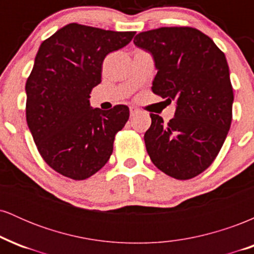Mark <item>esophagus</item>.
Masks as SVG:
<instances>
[{"label": "esophagus", "mask_w": 254, "mask_h": 254, "mask_svg": "<svg viewBox=\"0 0 254 254\" xmlns=\"http://www.w3.org/2000/svg\"><path fill=\"white\" fill-rule=\"evenodd\" d=\"M137 113H138V110L135 109V107H130V116H131V117L136 116Z\"/></svg>", "instance_id": "1"}]
</instances>
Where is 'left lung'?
Masks as SVG:
<instances>
[{
  "label": "left lung",
  "mask_w": 254,
  "mask_h": 254,
  "mask_svg": "<svg viewBox=\"0 0 254 254\" xmlns=\"http://www.w3.org/2000/svg\"><path fill=\"white\" fill-rule=\"evenodd\" d=\"M133 44L154 58L153 92L177 105L167 124L150 115L144 133L150 160L167 176L191 179L212 164L232 123L234 94L226 56L211 38L192 27L141 32Z\"/></svg>",
  "instance_id": "1"
}]
</instances>
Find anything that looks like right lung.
Here are the masks:
<instances>
[{
    "instance_id": "add662e5",
    "label": "right lung",
    "mask_w": 254,
    "mask_h": 254,
    "mask_svg": "<svg viewBox=\"0 0 254 254\" xmlns=\"http://www.w3.org/2000/svg\"><path fill=\"white\" fill-rule=\"evenodd\" d=\"M135 33L69 24L40 45L25 87L26 121L44 161L62 176L87 179L109 161L129 107L93 109L89 94L105 57Z\"/></svg>"
}]
</instances>
